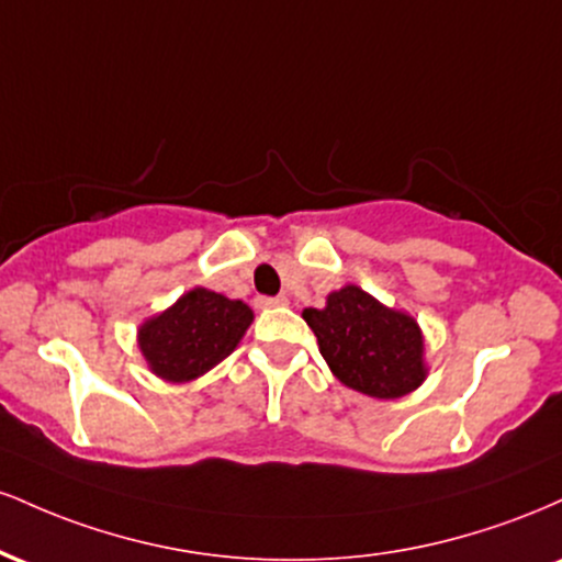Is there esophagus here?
<instances>
[{
	"label": "esophagus",
	"instance_id": "34e87169",
	"mask_svg": "<svg viewBox=\"0 0 562 562\" xmlns=\"http://www.w3.org/2000/svg\"><path fill=\"white\" fill-rule=\"evenodd\" d=\"M256 306H259V308L288 306V299H285V295H274V299H263V295H259V299H256Z\"/></svg>",
	"mask_w": 562,
	"mask_h": 562
}]
</instances>
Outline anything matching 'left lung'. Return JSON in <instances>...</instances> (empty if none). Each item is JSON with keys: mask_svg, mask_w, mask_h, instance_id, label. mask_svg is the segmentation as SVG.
<instances>
[{"mask_svg": "<svg viewBox=\"0 0 562 562\" xmlns=\"http://www.w3.org/2000/svg\"><path fill=\"white\" fill-rule=\"evenodd\" d=\"M319 353L348 389L372 398H398L425 380L423 333L409 314L393 312L346 285L327 295L325 308H303Z\"/></svg>", "mask_w": 562, "mask_h": 562, "instance_id": "left-lung-1", "label": "left lung"}]
</instances>
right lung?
<instances>
[{
  "label": "right lung",
  "instance_id": "obj_1",
  "mask_svg": "<svg viewBox=\"0 0 562 562\" xmlns=\"http://www.w3.org/2000/svg\"><path fill=\"white\" fill-rule=\"evenodd\" d=\"M250 322L243 301L195 288L139 327V348L158 378L184 383L227 359Z\"/></svg>",
  "mask_w": 562,
  "mask_h": 562
}]
</instances>
